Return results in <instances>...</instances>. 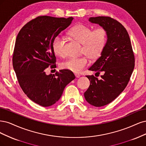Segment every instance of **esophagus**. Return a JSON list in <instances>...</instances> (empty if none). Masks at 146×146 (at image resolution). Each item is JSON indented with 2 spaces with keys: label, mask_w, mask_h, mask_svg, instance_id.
<instances>
[{
  "label": "esophagus",
  "mask_w": 146,
  "mask_h": 146,
  "mask_svg": "<svg viewBox=\"0 0 146 146\" xmlns=\"http://www.w3.org/2000/svg\"><path fill=\"white\" fill-rule=\"evenodd\" d=\"M75 76H76V78H79L81 76H80V75L78 74H75Z\"/></svg>",
  "instance_id": "obj_1"
}]
</instances>
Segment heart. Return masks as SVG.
<instances>
[{"instance_id":"1","label":"heart","mask_w":146,"mask_h":146,"mask_svg":"<svg viewBox=\"0 0 146 146\" xmlns=\"http://www.w3.org/2000/svg\"><path fill=\"white\" fill-rule=\"evenodd\" d=\"M68 36L82 44L81 53L85 54L91 59H98L104 51L107 40V31L103 27L92 30V27L79 24L68 31ZM65 40L58 36L53 39L52 47L54 54L59 57H64ZM88 64L86 56L72 58L61 64V68L75 73H81Z\"/></svg>"}]
</instances>
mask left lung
I'll use <instances>...</instances> for the list:
<instances>
[{
	"mask_svg": "<svg viewBox=\"0 0 146 146\" xmlns=\"http://www.w3.org/2000/svg\"><path fill=\"white\" fill-rule=\"evenodd\" d=\"M88 21L107 31L105 48L88 69L101 73V79L86 76L90 84L84 93L89 104L102 107L115 100L126 87L134 69L135 56L129 35L121 23L107 16L90 17Z\"/></svg>",
	"mask_w": 146,
	"mask_h": 146,
	"instance_id": "8db88e82",
	"label": "left lung"
}]
</instances>
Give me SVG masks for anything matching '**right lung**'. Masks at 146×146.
Returning <instances> with one entry per match:
<instances>
[{"label": "right lung", "instance_id": "add662e5", "mask_svg": "<svg viewBox=\"0 0 146 146\" xmlns=\"http://www.w3.org/2000/svg\"><path fill=\"white\" fill-rule=\"evenodd\" d=\"M73 17L38 16L23 26L17 36L13 65L19 84L30 100L42 107L52 106L75 79L73 73L60 70L47 75L46 68H56L52 44L54 37L71 24Z\"/></svg>", "mask_w": 146, "mask_h": 146}]
</instances>
